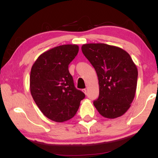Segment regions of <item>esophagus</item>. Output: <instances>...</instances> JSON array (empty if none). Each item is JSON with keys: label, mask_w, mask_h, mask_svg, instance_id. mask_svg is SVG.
<instances>
[{"label": "esophagus", "mask_w": 158, "mask_h": 158, "mask_svg": "<svg viewBox=\"0 0 158 158\" xmlns=\"http://www.w3.org/2000/svg\"><path fill=\"white\" fill-rule=\"evenodd\" d=\"M83 91L84 92V94H85V95H87V90H86L85 88V89H83Z\"/></svg>", "instance_id": "1"}]
</instances>
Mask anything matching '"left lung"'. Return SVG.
<instances>
[{
  "label": "left lung",
  "instance_id": "8db88e82",
  "mask_svg": "<svg viewBox=\"0 0 158 158\" xmlns=\"http://www.w3.org/2000/svg\"><path fill=\"white\" fill-rule=\"evenodd\" d=\"M83 55L98 75L99 96L94 105L103 117L122 116L131 106L137 89L138 71L130 55L111 45L85 44Z\"/></svg>",
  "mask_w": 158,
  "mask_h": 158
}]
</instances>
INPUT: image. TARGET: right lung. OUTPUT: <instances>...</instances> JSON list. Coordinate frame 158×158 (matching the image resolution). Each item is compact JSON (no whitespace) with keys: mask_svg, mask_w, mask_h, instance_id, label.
<instances>
[{"mask_svg":"<svg viewBox=\"0 0 158 158\" xmlns=\"http://www.w3.org/2000/svg\"><path fill=\"white\" fill-rule=\"evenodd\" d=\"M76 44H64L42 54L32 66L30 91L43 114L56 122L72 118L85 94L75 87L68 65L78 53Z\"/></svg>","mask_w":158,"mask_h":158,"instance_id":"add662e5","label":"right lung"}]
</instances>
